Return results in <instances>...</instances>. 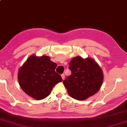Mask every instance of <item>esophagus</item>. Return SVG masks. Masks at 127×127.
I'll return each mask as SVG.
<instances>
[{"label":"esophagus","instance_id":"34e87169","mask_svg":"<svg viewBox=\"0 0 127 127\" xmlns=\"http://www.w3.org/2000/svg\"><path fill=\"white\" fill-rule=\"evenodd\" d=\"M61 77H62V80L65 79V75H64V74H62V75H61Z\"/></svg>","mask_w":127,"mask_h":127}]
</instances>
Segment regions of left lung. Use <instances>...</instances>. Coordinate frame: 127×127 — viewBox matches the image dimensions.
Masks as SVG:
<instances>
[{
    "label": "left lung",
    "instance_id": "1",
    "mask_svg": "<svg viewBox=\"0 0 127 127\" xmlns=\"http://www.w3.org/2000/svg\"><path fill=\"white\" fill-rule=\"evenodd\" d=\"M69 65L71 74L63 83L71 96L84 100L98 92L103 81V72L95 60L76 56L71 60Z\"/></svg>",
    "mask_w": 127,
    "mask_h": 127
}]
</instances>
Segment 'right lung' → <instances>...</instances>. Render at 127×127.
Instances as JSON below:
<instances>
[{
    "instance_id": "obj_1",
    "label": "right lung",
    "mask_w": 127,
    "mask_h": 127,
    "mask_svg": "<svg viewBox=\"0 0 127 127\" xmlns=\"http://www.w3.org/2000/svg\"><path fill=\"white\" fill-rule=\"evenodd\" d=\"M57 64L47 56L31 55L19 68L18 79L24 92L35 100L43 99L51 94L53 88L62 81L55 71Z\"/></svg>"
}]
</instances>
